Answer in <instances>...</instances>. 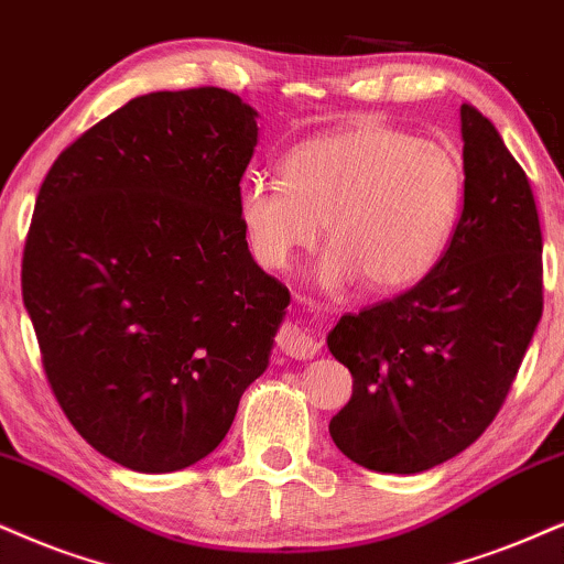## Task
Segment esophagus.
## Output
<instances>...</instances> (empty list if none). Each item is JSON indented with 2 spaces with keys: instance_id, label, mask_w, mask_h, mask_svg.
<instances>
[{
  "instance_id": "34e87169",
  "label": "esophagus",
  "mask_w": 564,
  "mask_h": 564,
  "mask_svg": "<svg viewBox=\"0 0 564 564\" xmlns=\"http://www.w3.org/2000/svg\"><path fill=\"white\" fill-rule=\"evenodd\" d=\"M276 347H280L284 356L297 358V360L314 358L318 352L316 339L311 337L308 332H305L303 326H297V324H284L282 326L280 335H276Z\"/></svg>"
}]
</instances>
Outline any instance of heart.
<instances>
[{
  "label": "heart",
  "instance_id": "1",
  "mask_svg": "<svg viewBox=\"0 0 564 564\" xmlns=\"http://www.w3.org/2000/svg\"><path fill=\"white\" fill-rule=\"evenodd\" d=\"M463 191V164L442 143L364 122L297 143L282 180H246L238 214L263 267L284 269L297 250L314 248L326 221L335 250L324 280L360 276L373 293H398L442 261Z\"/></svg>",
  "mask_w": 564,
  "mask_h": 564
}]
</instances>
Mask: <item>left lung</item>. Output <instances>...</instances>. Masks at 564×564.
<instances>
[{
	"mask_svg": "<svg viewBox=\"0 0 564 564\" xmlns=\"http://www.w3.org/2000/svg\"><path fill=\"white\" fill-rule=\"evenodd\" d=\"M460 122L463 214L442 261L326 337L352 373L329 434L377 474H421L470 447L502 408L544 311L531 183L476 107L463 104Z\"/></svg>",
	"mask_w": 564,
	"mask_h": 564,
	"instance_id": "obj_1",
	"label": "left lung"
}]
</instances>
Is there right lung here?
Masks as SVG:
<instances>
[{
  "label": "right lung",
  "mask_w": 564,
  "mask_h": 564,
  "mask_svg": "<svg viewBox=\"0 0 564 564\" xmlns=\"http://www.w3.org/2000/svg\"><path fill=\"white\" fill-rule=\"evenodd\" d=\"M256 117L214 86L138 96L41 183L20 274L41 364L75 431L130 470L204 460L269 366L290 293L238 214Z\"/></svg>",
  "instance_id": "add662e5"
}]
</instances>
